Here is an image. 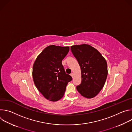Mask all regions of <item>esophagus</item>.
Masks as SVG:
<instances>
[{"instance_id":"esophagus-1","label":"esophagus","mask_w":132,"mask_h":132,"mask_svg":"<svg viewBox=\"0 0 132 132\" xmlns=\"http://www.w3.org/2000/svg\"><path fill=\"white\" fill-rule=\"evenodd\" d=\"M70 75H71V76L72 77V78H73V76H74V73H73V72H72L71 74H70Z\"/></svg>"}]
</instances>
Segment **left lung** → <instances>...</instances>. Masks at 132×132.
Listing matches in <instances>:
<instances>
[{
  "label": "left lung",
  "mask_w": 132,
  "mask_h": 132,
  "mask_svg": "<svg viewBox=\"0 0 132 132\" xmlns=\"http://www.w3.org/2000/svg\"><path fill=\"white\" fill-rule=\"evenodd\" d=\"M70 49L81 69V82L76 87L77 91L86 98L95 97L103 87L107 78L105 59L97 50L88 44L73 45Z\"/></svg>",
  "instance_id": "8db88e82"
}]
</instances>
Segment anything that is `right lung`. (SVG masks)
<instances>
[{
    "instance_id": "obj_1",
    "label": "right lung",
    "mask_w": 132,
    "mask_h": 132,
    "mask_svg": "<svg viewBox=\"0 0 132 132\" xmlns=\"http://www.w3.org/2000/svg\"><path fill=\"white\" fill-rule=\"evenodd\" d=\"M69 50L68 46L50 45L37 56L33 66L34 84L47 100L57 101L63 98L68 82L72 80L66 73L62 61Z\"/></svg>"
}]
</instances>
